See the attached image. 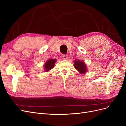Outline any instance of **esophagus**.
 Masks as SVG:
<instances>
[{"mask_svg":"<svg viewBox=\"0 0 126 126\" xmlns=\"http://www.w3.org/2000/svg\"><path fill=\"white\" fill-rule=\"evenodd\" d=\"M62 57H63V58L64 59H67L68 58L67 55H63Z\"/></svg>","mask_w":126,"mask_h":126,"instance_id":"obj_1","label":"esophagus"}]
</instances>
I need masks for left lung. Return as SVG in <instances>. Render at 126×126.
<instances>
[{
  "instance_id": "8db88e82",
  "label": "left lung",
  "mask_w": 126,
  "mask_h": 126,
  "mask_svg": "<svg viewBox=\"0 0 126 126\" xmlns=\"http://www.w3.org/2000/svg\"><path fill=\"white\" fill-rule=\"evenodd\" d=\"M74 67L80 73L85 74L87 71V67L84 62L80 60H75L74 61Z\"/></svg>"
}]
</instances>
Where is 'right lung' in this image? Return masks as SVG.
Instances as JSON below:
<instances>
[{"instance_id": "right-lung-1", "label": "right lung", "mask_w": 126, "mask_h": 126, "mask_svg": "<svg viewBox=\"0 0 126 126\" xmlns=\"http://www.w3.org/2000/svg\"><path fill=\"white\" fill-rule=\"evenodd\" d=\"M56 62V60L54 59H49L47 62L46 63L44 64V68L45 71H48L49 70H51L54 68L55 63Z\"/></svg>"}]
</instances>
